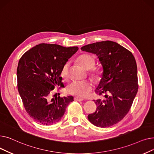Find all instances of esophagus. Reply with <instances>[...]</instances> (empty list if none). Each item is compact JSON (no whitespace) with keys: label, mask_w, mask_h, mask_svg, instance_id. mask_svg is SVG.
<instances>
[{"label":"esophagus","mask_w":154,"mask_h":154,"mask_svg":"<svg viewBox=\"0 0 154 154\" xmlns=\"http://www.w3.org/2000/svg\"><path fill=\"white\" fill-rule=\"evenodd\" d=\"M74 100H76V101H79V102H80V101H82L83 100V99H82V98H80V97H74Z\"/></svg>","instance_id":"esophagus-1"}]
</instances>
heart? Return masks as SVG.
I'll list each match as a JSON object with an SVG mask.
<instances>
[{
    "instance_id": "obj_1",
    "label": "heart",
    "mask_w": 154,
    "mask_h": 154,
    "mask_svg": "<svg viewBox=\"0 0 154 154\" xmlns=\"http://www.w3.org/2000/svg\"><path fill=\"white\" fill-rule=\"evenodd\" d=\"M78 62L85 70H90L91 77L97 80L100 78L102 72L100 70L92 69L95 65V60L91 56L87 54H83L79 57ZM69 63H66L62 67L61 70V76L66 79L67 77ZM92 89V85L88 81H73L71 82L66 87V92L71 95L84 97L87 96Z\"/></svg>"
}]
</instances>
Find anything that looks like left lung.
I'll list each match as a JSON object with an SVG mask.
<instances>
[{
    "instance_id": "8db88e82",
    "label": "left lung",
    "mask_w": 154,
    "mask_h": 154,
    "mask_svg": "<svg viewBox=\"0 0 154 154\" xmlns=\"http://www.w3.org/2000/svg\"><path fill=\"white\" fill-rule=\"evenodd\" d=\"M81 50L97 56L103 69L95 91L104 98L94 100L97 107L88 119L99 127L114 125L127 115L138 91L135 59L130 51L110 40L84 45Z\"/></svg>"
}]
</instances>
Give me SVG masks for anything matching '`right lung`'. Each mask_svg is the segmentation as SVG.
<instances>
[{
    "label": "right lung",
    "mask_w": 154,
    "mask_h": 154,
    "mask_svg": "<svg viewBox=\"0 0 154 154\" xmlns=\"http://www.w3.org/2000/svg\"><path fill=\"white\" fill-rule=\"evenodd\" d=\"M79 49L57 44H40L24 54L17 69V87L24 107L37 122L49 125L61 120L72 95L49 98L55 87H63L61 70Z\"/></svg>",
    "instance_id": "right-lung-1"
}]
</instances>
